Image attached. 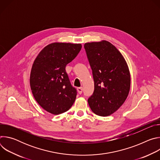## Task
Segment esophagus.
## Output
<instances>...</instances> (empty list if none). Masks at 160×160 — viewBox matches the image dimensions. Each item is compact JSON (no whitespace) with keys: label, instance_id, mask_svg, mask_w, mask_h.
<instances>
[{"label":"esophagus","instance_id":"esophagus-1","mask_svg":"<svg viewBox=\"0 0 160 160\" xmlns=\"http://www.w3.org/2000/svg\"><path fill=\"white\" fill-rule=\"evenodd\" d=\"M77 91H78V94H81L82 93V91H83V88H82V87H78V88H77Z\"/></svg>","mask_w":160,"mask_h":160}]
</instances>
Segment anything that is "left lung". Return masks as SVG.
I'll list each match as a JSON object with an SVG mask.
<instances>
[{
    "label": "left lung",
    "mask_w": 160,
    "mask_h": 160,
    "mask_svg": "<svg viewBox=\"0 0 160 160\" xmlns=\"http://www.w3.org/2000/svg\"><path fill=\"white\" fill-rule=\"evenodd\" d=\"M94 81L93 94L88 99L97 115L107 117L125 101L130 88L127 62L115 46L106 40L84 44Z\"/></svg>",
    "instance_id": "8db88e82"
}]
</instances>
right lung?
<instances>
[{
	"instance_id": "1",
	"label": "right lung",
	"mask_w": 160,
	"mask_h": 160,
	"mask_svg": "<svg viewBox=\"0 0 160 160\" xmlns=\"http://www.w3.org/2000/svg\"><path fill=\"white\" fill-rule=\"evenodd\" d=\"M82 49L80 43L54 42L45 46L32 65L30 83L33 97L45 111L59 115L73 104L77 90L66 72Z\"/></svg>"
}]
</instances>
